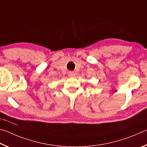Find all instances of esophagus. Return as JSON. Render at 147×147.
<instances>
[{
	"label": "esophagus",
	"instance_id": "obj_1",
	"mask_svg": "<svg viewBox=\"0 0 147 147\" xmlns=\"http://www.w3.org/2000/svg\"><path fill=\"white\" fill-rule=\"evenodd\" d=\"M68 75L69 77H71V78H74V76H75V73H74L73 71H69L68 73Z\"/></svg>",
	"mask_w": 147,
	"mask_h": 147
}]
</instances>
